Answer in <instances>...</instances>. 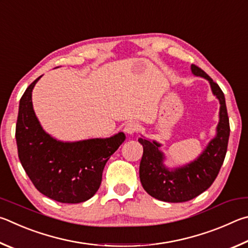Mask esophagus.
<instances>
[{
	"label": "esophagus",
	"instance_id": "obj_1",
	"mask_svg": "<svg viewBox=\"0 0 248 248\" xmlns=\"http://www.w3.org/2000/svg\"><path fill=\"white\" fill-rule=\"evenodd\" d=\"M140 125L136 123V122H127L126 124H125V127H124V131L126 132L129 135H133V134H136L140 132Z\"/></svg>",
	"mask_w": 248,
	"mask_h": 248
}]
</instances>
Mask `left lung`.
I'll return each mask as SVG.
<instances>
[{
	"mask_svg": "<svg viewBox=\"0 0 248 248\" xmlns=\"http://www.w3.org/2000/svg\"><path fill=\"white\" fill-rule=\"evenodd\" d=\"M192 72L209 80L212 93L221 104L220 122L217 128L218 134L209 142L203 154L188 166L169 171L162 164L163 155L158 149L160 145L142 138L138 140L144 147L140 166L142 187L150 196L167 202H188L209 188L219 174L228 150L230 123L223 91L197 65L192 64Z\"/></svg>",
	"mask_w": 248,
	"mask_h": 248,
	"instance_id": "1",
	"label": "left lung"
}]
</instances>
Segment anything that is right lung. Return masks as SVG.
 I'll return each instance as SVG.
<instances>
[{
    "instance_id": "right-lung-1",
    "label": "right lung",
    "mask_w": 248,
    "mask_h": 248,
    "mask_svg": "<svg viewBox=\"0 0 248 248\" xmlns=\"http://www.w3.org/2000/svg\"><path fill=\"white\" fill-rule=\"evenodd\" d=\"M39 76L20 98L16 142L25 172L39 192L63 203H79L97 193L104 166L125 140L123 133L101 140L61 142L43 131L34 114L31 93Z\"/></svg>"
}]
</instances>
